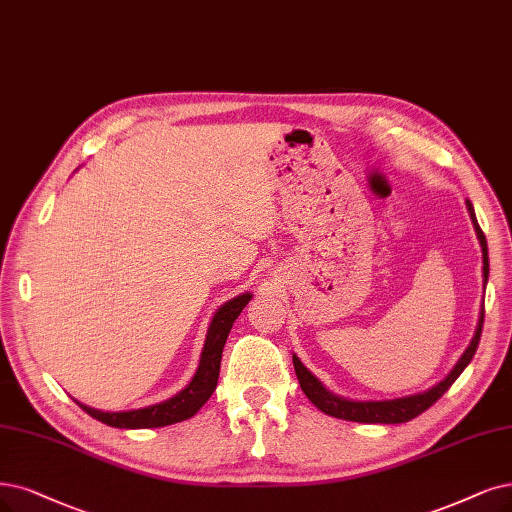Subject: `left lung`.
Wrapping results in <instances>:
<instances>
[{
	"label": "left lung",
	"mask_w": 512,
	"mask_h": 512,
	"mask_svg": "<svg viewBox=\"0 0 512 512\" xmlns=\"http://www.w3.org/2000/svg\"><path fill=\"white\" fill-rule=\"evenodd\" d=\"M468 211H470L472 221H475V230H477V236H479L481 246H483V278L487 282V278H489L487 240H485V234L477 223L475 208H472L470 202H468ZM483 318H485V308L481 310V318H479V327L475 331V337H472V342L466 348V352L462 354L458 365L453 367V371L445 377L441 384H437V386L430 388L428 392H422V394L405 396V399H396V401H382V403H373V401L371 403H354V401L339 399V396H335V394H331L323 388V384H320L304 365H301L297 356H293L295 375H297L301 390H304L308 399L323 413L333 415V418L348 420V422H363V424H403V422L418 418L420 413H424L428 407H432L451 388V384L458 380L460 373L466 369V365L472 361V356H475V352H477L481 331H483Z\"/></svg>",
	"instance_id": "left-lung-1"
}]
</instances>
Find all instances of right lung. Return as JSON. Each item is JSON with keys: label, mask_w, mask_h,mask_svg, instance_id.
Here are the masks:
<instances>
[{"label": "right lung", "mask_w": 512, "mask_h": 512, "mask_svg": "<svg viewBox=\"0 0 512 512\" xmlns=\"http://www.w3.org/2000/svg\"><path fill=\"white\" fill-rule=\"evenodd\" d=\"M249 301H251V293H244V295L234 297L232 301H227L225 306H221L217 310V314L213 316V323H211V327H208V333H206L200 367L194 375V380L187 384L185 390L175 394L173 399L145 407V409L122 411V413H105L99 409L86 407L78 401L75 403H78L90 415V418L99 420L107 426H113V428H160V426L189 420L192 415L198 413V409L208 399H211V394L215 392L225 339H227V335H230L234 320L238 318V314L242 312V308L246 304H249Z\"/></svg>", "instance_id": "right-lung-1"}]
</instances>
